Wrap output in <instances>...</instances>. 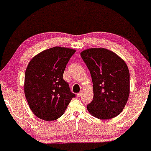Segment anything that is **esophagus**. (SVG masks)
<instances>
[{
    "label": "esophagus",
    "instance_id": "34e87169",
    "mask_svg": "<svg viewBox=\"0 0 151 151\" xmlns=\"http://www.w3.org/2000/svg\"><path fill=\"white\" fill-rule=\"evenodd\" d=\"M82 94H83V92H79V93H78V94H77V96H78V97H79V98H80V97H82Z\"/></svg>",
    "mask_w": 151,
    "mask_h": 151
}]
</instances>
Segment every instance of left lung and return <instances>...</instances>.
Masks as SVG:
<instances>
[{
	"label": "left lung",
	"instance_id": "8db88e82",
	"mask_svg": "<svg viewBox=\"0 0 151 151\" xmlns=\"http://www.w3.org/2000/svg\"><path fill=\"white\" fill-rule=\"evenodd\" d=\"M80 55L93 83V100L87 105L88 111L100 119L119 115L129 95V72L126 63L115 52L103 48H88Z\"/></svg>",
	"mask_w": 151,
	"mask_h": 151
}]
</instances>
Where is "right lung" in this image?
I'll use <instances>...</instances> for the list:
<instances>
[{
	"instance_id": "add662e5",
	"label": "right lung",
	"mask_w": 151,
	"mask_h": 151,
	"mask_svg": "<svg viewBox=\"0 0 151 151\" xmlns=\"http://www.w3.org/2000/svg\"><path fill=\"white\" fill-rule=\"evenodd\" d=\"M75 49L55 46L34 56L27 65L24 80L25 96L30 109L45 121L63 115L76 95L63 78Z\"/></svg>"
}]
</instances>
